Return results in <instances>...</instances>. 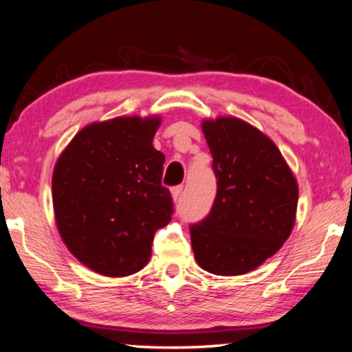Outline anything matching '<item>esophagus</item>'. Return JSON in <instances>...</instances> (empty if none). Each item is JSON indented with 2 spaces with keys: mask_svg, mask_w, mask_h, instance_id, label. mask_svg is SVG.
Segmentation results:
<instances>
[{
  "mask_svg": "<svg viewBox=\"0 0 352 352\" xmlns=\"http://www.w3.org/2000/svg\"><path fill=\"white\" fill-rule=\"evenodd\" d=\"M182 194H183V185H178V186H174V188H172V197H174V201H175V202H177V201H180Z\"/></svg>",
  "mask_w": 352,
  "mask_h": 352,
  "instance_id": "obj_1",
  "label": "esophagus"
}]
</instances>
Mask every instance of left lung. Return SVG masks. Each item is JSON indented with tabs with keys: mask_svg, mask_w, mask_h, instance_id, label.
<instances>
[{
	"mask_svg": "<svg viewBox=\"0 0 352 352\" xmlns=\"http://www.w3.org/2000/svg\"><path fill=\"white\" fill-rule=\"evenodd\" d=\"M217 196L202 221L190 224L197 264L214 275H243L289 237L298 188L272 140L239 118L204 122Z\"/></svg>",
	"mask_w": 352,
	"mask_h": 352,
	"instance_id": "obj_1",
	"label": "left lung"
}]
</instances>
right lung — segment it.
Returning a JSON list of instances; mask_svg holds the SVG:
<instances>
[{"label":"right lung","mask_w":352,"mask_h":352,"mask_svg":"<svg viewBox=\"0 0 352 352\" xmlns=\"http://www.w3.org/2000/svg\"><path fill=\"white\" fill-rule=\"evenodd\" d=\"M158 118L122 117L83 128L52 178L56 226L72 254L106 276L144 269L155 232L174 214L162 186L164 155L151 145Z\"/></svg>","instance_id":"add662e5"}]
</instances>
